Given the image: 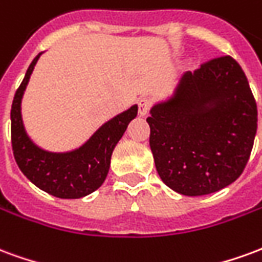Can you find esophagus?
<instances>
[{
	"instance_id": "1",
	"label": "esophagus",
	"mask_w": 262,
	"mask_h": 262,
	"mask_svg": "<svg viewBox=\"0 0 262 262\" xmlns=\"http://www.w3.org/2000/svg\"><path fill=\"white\" fill-rule=\"evenodd\" d=\"M151 108V99L150 98H140L139 99V114L146 115Z\"/></svg>"
}]
</instances>
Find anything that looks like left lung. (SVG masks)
<instances>
[{
    "label": "left lung",
    "instance_id": "obj_1",
    "mask_svg": "<svg viewBox=\"0 0 262 262\" xmlns=\"http://www.w3.org/2000/svg\"><path fill=\"white\" fill-rule=\"evenodd\" d=\"M150 148L167 187L187 196L220 191L242 176L257 132V103L231 56L184 75L177 95L147 118Z\"/></svg>",
    "mask_w": 262,
    "mask_h": 262
}]
</instances>
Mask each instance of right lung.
<instances>
[{"instance_id": "obj_1", "label": "right lung", "mask_w": 262, "mask_h": 262, "mask_svg": "<svg viewBox=\"0 0 262 262\" xmlns=\"http://www.w3.org/2000/svg\"><path fill=\"white\" fill-rule=\"evenodd\" d=\"M39 53L15 92L11 108V143L16 164L37 188L61 199H78L94 192L108 176L111 156L126 127L137 115L133 105L115 116L78 150L70 153H48L28 139L20 119V98L25 91Z\"/></svg>"}]
</instances>
